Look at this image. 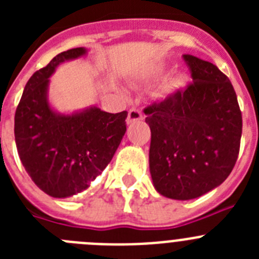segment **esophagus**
<instances>
[{
    "mask_svg": "<svg viewBox=\"0 0 259 259\" xmlns=\"http://www.w3.org/2000/svg\"><path fill=\"white\" fill-rule=\"evenodd\" d=\"M143 113H141L140 109H137V107H132L130 111H128V116H127V124H131V123L137 122V120H141L143 119Z\"/></svg>",
    "mask_w": 259,
    "mask_h": 259,
    "instance_id": "1",
    "label": "esophagus"
}]
</instances>
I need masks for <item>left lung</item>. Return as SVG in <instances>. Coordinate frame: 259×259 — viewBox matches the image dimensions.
<instances>
[{
	"mask_svg": "<svg viewBox=\"0 0 259 259\" xmlns=\"http://www.w3.org/2000/svg\"><path fill=\"white\" fill-rule=\"evenodd\" d=\"M183 59L192 83L144 113L153 184L164 197L184 201L227 179L239 155L242 116L230 79L217 66L191 54Z\"/></svg>",
	"mask_w": 259,
	"mask_h": 259,
	"instance_id": "obj_1",
	"label": "left lung"
}]
</instances>
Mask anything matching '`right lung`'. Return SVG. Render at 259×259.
I'll return each instance as SVG.
<instances>
[{
	"label": "right lung",
	"instance_id": "right-lung-1",
	"mask_svg": "<svg viewBox=\"0 0 259 259\" xmlns=\"http://www.w3.org/2000/svg\"><path fill=\"white\" fill-rule=\"evenodd\" d=\"M84 48L59 53L27 81L15 111L18 154L36 185L56 198L83 192L110 163L127 130V111L98 107L63 115L48 102L49 77L65 61L84 56Z\"/></svg>",
	"mask_w": 259,
	"mask_h": 259
}]
</instances>
